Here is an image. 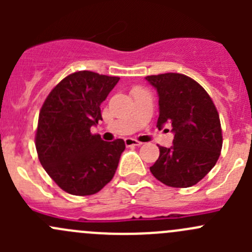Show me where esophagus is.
<instances>
[{
	"mask_svg": "<svg viewBox=\"0 0 252 252\" xmlns=\"http://www.w3.org/2000/svg\"><path fill=\"white\" fill-rule=\"evenodd\" d=\"M124 142H126V146H140V145H142V142L138 141L136 139H133V138H126V140H124Z\"/></svg>",
	"mask_w": 252,
	"mask_h": 252,
	"instance_id": "obj_1",
	"label": "esophagus"
}]
</instances>
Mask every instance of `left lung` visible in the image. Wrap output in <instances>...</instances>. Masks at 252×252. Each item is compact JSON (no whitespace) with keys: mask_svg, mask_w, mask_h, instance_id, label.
<instances>
[{"mask_svg":"<svg viewBox=\"0 0 252 252\" xmlns=\"http://www.w3.org/2000/svg\"><path fill=\"white\" fill-rule=\"evenodd\" d=\"M158 94L157 126L171 124L173 146H158L159 157L150 171L172 188L197 184L215 167L222 150V128L217 108L194 79L179 73L145 78Z\"/></svg>","mask_w":252,"mask_h":252,"instance_id":"obj_1","label":"left lung"}]
</instances>
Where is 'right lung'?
<instances>
[{
    "mask_svg": "<svg viewBox=\"0 0 252 252\" xmlns=\"http://www.w3.org/2000/svg\"><path fill=\"white\" fill-rule=\"evenodd\" d=\"M118 80L90 70L75 72L51 90L40 110L37 156L53 182L68 194H96L116 173L124 140L103 141L90 128L102 121L100 106Z\"/></svg>",
    "mask_w": 252,
    "mask_h": 252,
    "instance_id": "add662e5",
    "label": "right lung"
}]
</instances>
